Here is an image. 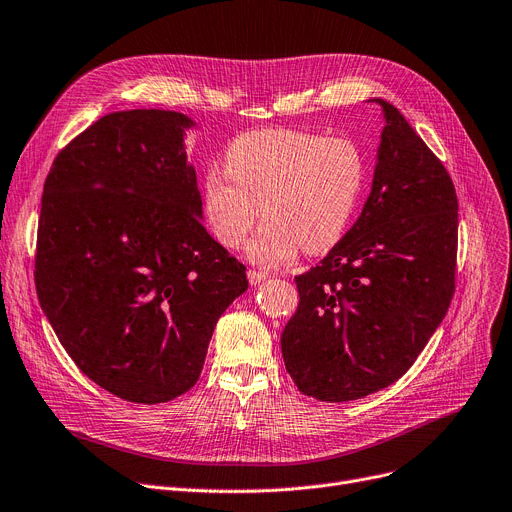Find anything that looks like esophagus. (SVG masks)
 <instances>
[{"mask_svg": "<svg viewBox=\"0 0 512 512\" xmlns=\"http://www.w3.org/2000/svg\"><path fill=\"white\" fill-rule=\"evenodd\" d=\"M265 280H267V274H265V272H255V270L249 272V282H251V286H259V284L265 282Z\"/></svg>", "mask_w": 512, "mask_h": 512, "instance_id": "esophagus-1", "label": "esophagus"}]
</instances>
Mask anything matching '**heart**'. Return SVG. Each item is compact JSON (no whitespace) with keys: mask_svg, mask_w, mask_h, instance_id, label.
I'll return each instance as SVG.
<instances>
[{"mask_svg":"<svg viewBox=\"0 0 512 512\" xmlns=\"http://www.w3.org/2000/svg\"><path fill=\"white\" fill-rule=\"evenodd\" d=\"M363 184L365 159L351 139L294 128L251 130L228 145L224 164L203 172V213L215 238L238 249L263 209L265 222L247 255L278 265L299 249L317 255L338 245Z\"/></svg>","mask_w":512,"mask_h":512,"instance_id":"1","label":"heart"}]
</instances>
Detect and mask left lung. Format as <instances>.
I'll return each mask as SVG.
<instances>
[{
	"label": "left lung",
	"mask_w": 512,
	"mask_h": 512,
	"mask_svg": "<svg viewBox=\"0 0 512 512\" xmlns=\"http://www.w3.org/2000/svg\"><path fill=\"white\" fill-rule=\"evenodd\" d=\"M371 193L338 245L297 280L282 332L297 388L357 400L402 378L450 307L459 201L442 161L384 99Z\"/></svg>",
	"instance_id": "8db88e82"
}]
</instances>
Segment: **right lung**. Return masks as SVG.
<instances>
[{
  "label": "right lung",
  "instance_id": "1",
  "mask_svg": "<svg viewBox=\"0 0 512 512\" xmlns=\"http://www.w3.org/2000/svg\"><path fill=\"white\" fill-rule=\"evenodd\" d=\"M168 110L99 118L45 178L39 303L70 359L103 390L157 405L191 390L215 324L249 288L203 226L184 134Z\"/></svg>",
  "mask_w": 512,
  "mask_h": 512
}]
</instances>
